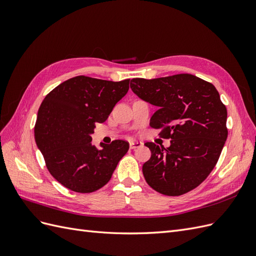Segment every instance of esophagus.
<instances>
[{"label": "esophagus", "mask_w": 256, "mask_h": 256, "mask_svg": "<svg viewBox=\"0 0 256 256\" xmlns=\"http://www.w3.org/2000/svg\"><path fill=\"white\" fill-rule=\"evenodd\" d=\"M129 146H130V150H136V148H138V147H142L143 143L138 142V141H131L129 143Z\"/></svg>", "instance_id": "esophagus-1"}]
</instances>
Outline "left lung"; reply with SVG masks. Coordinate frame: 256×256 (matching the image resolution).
<instances>
[{
  "mask_svg": "<svg viewBox=\"0 0 256 256\" xmlns=\"http://www.w3.org/2000/svg\"><path fill=\"white\" fill-rule=\"evenodd\" d=\"M130 88L156 106L150 125L164 128L166 148L147 142L152 157L143 164L146 182L164 196H182L203 182L218 161L228 138V111L212 83L190 74L131 80Z\"/></svg>",
  "mask_w": 256,
  "mask_h": 256,
  "instance_id": "obj_1",
  "label": "left lung"
}]
</instances>
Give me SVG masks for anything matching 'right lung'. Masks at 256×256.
<instances>
[{"label": "right lung", "instance_id": "right-lung-1", "mask_svg": "<svg viewBox=\"0 0 256 256\" xmlns=\"http://www.w3.org/2000/svg\"><path fill=\"white\" fill-rule=\"evenodd\" d=\"M129 79L113 82L78 76L46 96L37 113L36 145L50 174L74 192H94L110 178L129 150V143L92 144L95 124L109 118L127 94Z\"/></svg>", "mask_w": 256, "mask_h": 256}]
</instances>
